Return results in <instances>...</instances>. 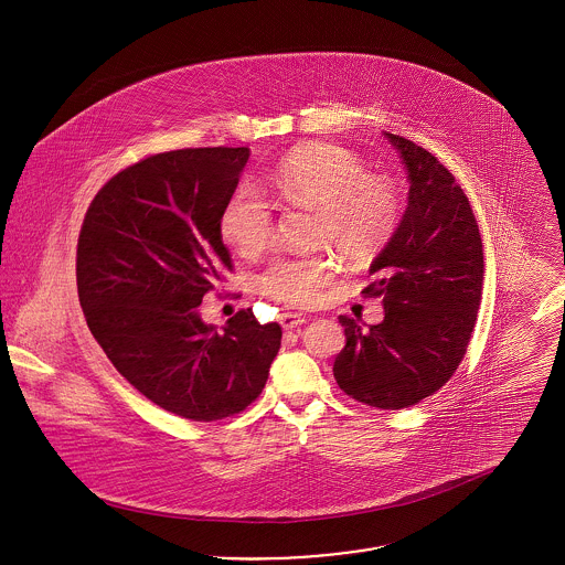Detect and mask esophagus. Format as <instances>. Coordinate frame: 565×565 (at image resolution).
<instances>
[{
	"instance_id": "1",
	"label": "esophagus",
	"mask_w": 565,
	"mask_h": 565,
	"mask_svg": "<svg viewBox=\"0 0 565 565\" xmlns=\"http://www.w3.org/2000/svg\"><path fill=\"white\" fill-rule=\"evenodd\" d=\"M279 323H281L284 330H292V328L302 326L305 318H302L300 313H281V316H279Z\"/></svg>"
}]
</instances>
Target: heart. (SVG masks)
Wrapping results in <instances>:
<instances>
[{"mask_svg":"<svg viewBox=\"0 0 565 565\" xmlns=\"http://www.w3.org/2000/svg\"><path fill=\"white\" fill-rule=\"evenodd\" d=\"M269 180L288 203L318 207V239L332 243L350 263L371 258L396 228V190L387 180L369 175L364 162L341 146H305L279 162ZM220 233L245 256L265 249L273 235V210L265 194L242 182L222 205ZM332 273L334 263L326 252L290 254L275 258L258 286L284 305L307 307L320 298Z\"/></svg>","mask_w":565,"mask_h":565,"instance_id":"1","label":"heart"}]
</instances>
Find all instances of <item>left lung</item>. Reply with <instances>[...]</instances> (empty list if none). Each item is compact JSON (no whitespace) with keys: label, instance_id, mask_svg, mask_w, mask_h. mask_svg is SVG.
Listing matches in <instances>:
<instances>
[{"label":"left lung","instance_id":"left-lung-1","mask_svg":"<svg viewBox=\"0 0 565 565\" xmlns=\"http://www.w3.org/2000/svg\"><path fill=\"white\" fill-rule=\"evenodd\" d=\"M408 178V203L369 273L383 320L364 328L341 316L345 348L334 360L339 387L358 403L406 408L456 373L483 292V243L463 190L428 150L387 134Z\"/></svg>","mask_w":565,"mask_h":565}]
</instances>
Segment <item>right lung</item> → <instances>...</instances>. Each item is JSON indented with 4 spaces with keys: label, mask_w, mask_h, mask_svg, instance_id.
I'll return each mask as SVG.
<instances>
[{
    "label": "right lung",
    "mask_w": 565,
    "mask_h": 565,
    "mask_svg": "<svg viewBox=\"0 0 565 565\" xmlns=\"http://www.w3.org/2000/svg\"><path fill=\"white\" fill-rule=\"evenodd\" d=\"M249 148H186L148 157L93 199L78 239V296L109 362L137 392L192 422L254 403L281 345L279 323L242 309L222 330L203 296L233 270L220 212Z\"/></svg>",
    "instance_id": "add662e5"
}]
</instances>
